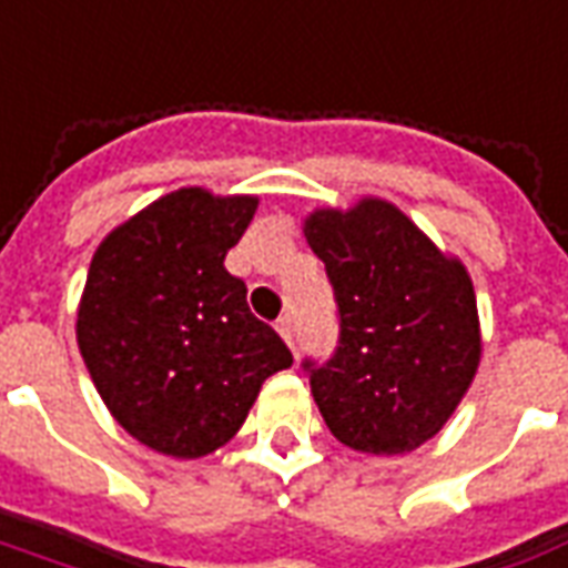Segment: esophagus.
Here are the masks:
<instances>
[{
    "instance_id": "esophagus-1",
    "label": "esophagus",
    "mask_w": 568,
    "mask_h": 568,
    "mask_svg": "<svg viewBox=\"0 0 568 568\" xmlns=\"http://www.w3.org/2000/svg\"><path fill=\"white\" fill-rule=\"evenodd\" d=\"M278 333H281V338H284V342H287V347L290 351H296V345H293V321H290V317H281L278 324Z\"/></svg>"
}]
</instances>
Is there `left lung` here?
I'll return each mask as SVG.
<instances>
[{"instance_id":"left-lung-1","label":"left lung","mask_w":568,"mask_h":568,"mask_svg":"<svg viewBox=\"0 0 568 568\" xmlns=\"http://www.w3.org/2000/svg\"><path fill=\"white\" fill-rule=\"evenodd\" d=\"M305 239L338 305V347L305 359L329 433L363 454H408L436 436L481 363L466 266L384 199L317 209Z\"/></svg>"}]
</instances>
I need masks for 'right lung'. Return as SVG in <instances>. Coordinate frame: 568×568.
Segmentation results:
<instances>
[{
    "mask_svg": "<svg viewBox=\"0 0 568 568\" xmlns=\"http://www.w3.org/2000/svg\"><path fill=\"white\" fill-rule=\"evenodd\" d=\"M256 202L202 187L165 193L111 230L87 272L78 305L87 372L111 417L165 457L226 445L263 381L293 363L223 266Z\"/></svg>",
    "mask_w": 568,
    "mask_h": 568,
    "instance_id": "right-lung-1",
    "label": "right lung"
}]
</instances>
